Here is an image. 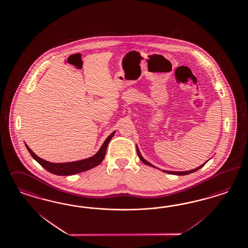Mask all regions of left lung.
I'll use <instances>...</instances> for the list:
<instances>
[{"label":"left lung","mask_w":248,"mask_h":248,"mask_svg":"<svg viewBox=\"0 0 248 248\" xmlns=\"http://www.w3.org/2000/svg\"><path fill=\"white\" fill-rule=\"evenodd\" d=\"M137 154L138 156L140 157V161L143 163V164H145L147 165H150V166H153V167H155L156 168L155 165H152V164H150L148 161H146L142 155H140V150H139V148L137 146ZM209 161V160H208ZM207 161V162H208ZM207 162L205 163V164H207ZM205 164H203V165H201V166H199V167H197V168H195V169H192V170H189V171H182V172H174V171H165V170H163V172H165V173H167V174H176V175H186V174H191L193 172H196V171H198L199 169H201L202 166H204Z\"/></svg>","instance_id":"8db88e82"}]
</instances>
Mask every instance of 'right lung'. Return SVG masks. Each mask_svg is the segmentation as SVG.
Masks as SVG:
<instances>
[{"label": "right lung", "mask_w": 248, "mask_h": 248, "mask_svg": "<svg viewBox=\"0 0 248 248\" xmlns=\"http://www.w3.org/2000/svg\"><path fill=\"white\" fill-rule=\"evenodd\" d=\"M114 134H115V131L112 132L110 135L106 139V140L104 141L101 148L99 149V151L94 155L89 157L87 159L75 161V162H70V163L54 164V163L47 162L46 160H43V159H41L38 156L36 155L27 144H26V147H27V149H28V151L31 156L37 161L39 165H41L42 167H44L46 171H48L49 173H52V174H57V175H72V174H79V173H82L84 171H87L91 168L95 167L96 165H99L105 158L108 144L110 141L112 137L114 136Z\"/></svg>", "instance_id": "add662e5"}]
</instances>
